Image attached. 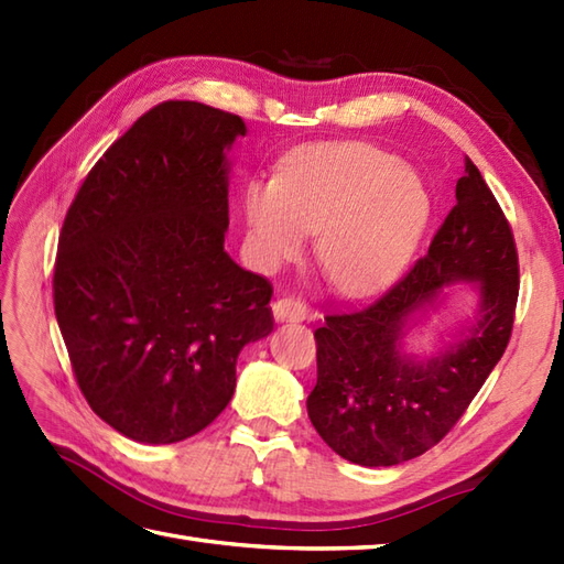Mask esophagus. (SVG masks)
Listing matches in <instances>:
<instances>
[{
  "mask_svg": "<svg viewBox=\"0 0 564 564\" xmlns=\"http://www.w3.org/2000/svg\"><path fill=\"white\" fill-rule=\"evenodd\" d=\"M273 317L275 322H303L307 319V305L297 297H281L273 303Z\"/></svg>",
  "mask_w": 564,
  "mask_h": 564,
  "instance_id": "obj_1",
  "label": "esophagus"
}]
</instances>
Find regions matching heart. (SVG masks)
<instances>
[{"instance_id":"1","label":"heart","mask_w":564,"mask_h":564,"mask_svg":"<svg viewBox=\"0 0 564 564\" xmlns=\"http://www.w3.org/2000/svg\"><path fill=\"white\" fill-rule=\"evenodd\" d=\"M247 251L261 271L315 257L346 295H368L406 269L431 220V194L416 170L368 142H337L293 154L275 178L242 191Z\"/></svg>"}]
</instances>
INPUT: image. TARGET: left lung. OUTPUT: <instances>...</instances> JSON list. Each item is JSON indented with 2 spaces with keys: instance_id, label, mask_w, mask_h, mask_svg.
Masks as SVG:
<instances>
[{
  "instance_id": "obj_1",
  "label": "left lung",
  "mask_w": 564,
  "mask_h": 564,
  "mask_svg": "<svg viewBox=\"0 0 564 564\" xmlns=\"http://www.w3.org/2000/svg\"><path fill=\"white\" fill-rule=\"evenodd\" d=\"M467 282L476 315L431 355H410L403 339ZM519 297L511 227L480 170L467 160L455 206L424 259L366 310L327 315L317 339V386L310 422L327 446L364 467H390L448 434L505 354Z\"/></svg>"
}]
</instances>
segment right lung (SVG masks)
Listing matches in <instances>:
<instances>
[{
    "instance_id": "right-lung-1",
    "label": "right lung",
    "mask_w": 564,
    "mask_h": 564,
    "mask_svg": "<svg viewBox=\"0 0 564 564\" xmlns=\"http://www.w3.org/2000/svg\"><path fill=\"white\" fill-rule=\"evenodd\" d=\"M239 116L164 101L84 178L59 232L55 317L77 386L118 434L176 443L235 392L237 356L269 337L271 283L225 251Z\"/></svg>"
}]
</instances>
